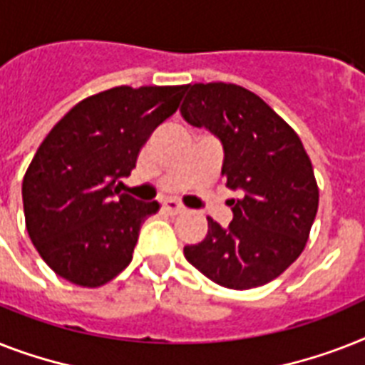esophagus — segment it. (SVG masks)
Listing matches in <instances>:
<instances>
[{
  "mask_svg": "<svg viewBox=\"0 0 365 365\" xmlns=\"http://www.w3.org/2000/svg\"><path fill=\"white\" fill-rule=\"evenodd\" d=\"M163 210L167 213H170V215H178V213H182L185 208H183L180 202L173 200V198H167V200L163 202Z\"/></svg>",
  "mask_w": 365,
  "mask_h": 365,
  "instance_id": "1",
  "label": "esophagus"
}]
</instances>
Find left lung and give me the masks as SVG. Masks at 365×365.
Returning a JSON list of instances; mask_svg holds the SVG:
<instances>
[{
    "label": "left lung",
    "mask_w": 365,
    "mask_h": 365,
    "mask_svg": "<svg viewBox=\"0 0 365 365\" xmlns=\"http://www.w3.org/2000/svg\"><path fill=\"white\" fill-rule=\"evenodd\" d=\"M180 114L223 146L225 185L232 221L208 217L202 242L185 245L189 264L213 283L245 290L275 279L306 247L319 208L309 157L292 129L264 101L242 86H185Z\"/></svg>",
    "instance_id": "left-lung-1"
}]
</instances>
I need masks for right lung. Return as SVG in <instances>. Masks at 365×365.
Instances as JSON below:
<instances>
[{
	"instance_id": "obj_1",
	"label": "right lung",
	"mask_w": 365,
	"mask_h": 365,
	"mask_svg": "<svg viewBox=\"0 0 365 365\" xmlns=\"http://www.w3.org/2000/svg\"><path fill=\"white\" fill-rule=\"evenodd\" d=\"M185 86H129L80 101L38 146L22 182L29 238L56 274L82 287L114 279L159 204L121 192L148 136Z\"/></svg>"
}]
</instances>
